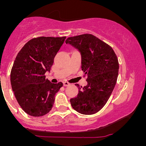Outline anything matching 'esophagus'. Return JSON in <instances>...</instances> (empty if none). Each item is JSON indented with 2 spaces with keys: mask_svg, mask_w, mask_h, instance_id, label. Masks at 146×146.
Segmentation results:
<instances>
[{
  "mask_svg": "<svg viewBox=\"0 0 146 146\" xmlns=\"http://www.w3.org/2000/svg\"><path fill=\"white\" fill-rule=\"evenodd\" d=\"M70 84L68 82H63V86H69Z\"/></svg>",
  "mask_w": 146,
  "mask_h": 146,
  "instance_id": "1",
  "label": "esophagus"
}]
</instances>
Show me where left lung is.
<instances>
[{"label":"left lung","instance_id":"8db88e82","mask_svg":"<svg viewBox=\"0 0 146 146\" xmlns=\"http://www.w3.org/2000/svg\"><path fill=\"white\" fill-rule=\"evenodd\" d=\"M65 42L80 51L82 69L88 82L84 87L75 84L80 90L70 100L72 107L83 115L98 113L108 102L116 84L119 72L116 54L110 45L89 33L70 37Z\"/></svg>","mask_w":146,"mask_h":146}]
</instances>
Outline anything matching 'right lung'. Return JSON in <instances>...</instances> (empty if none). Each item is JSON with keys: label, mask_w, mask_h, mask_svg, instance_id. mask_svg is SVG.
Wrapping results in <instances>:
<instances>
[{"label": "right lung", "mask_w": 146, "mask_h": 146, "mask_svg": "<svg viewBox=\"0 0 146 146\" xmlns=\"http://www.w3.org/2000/svg\"><path fill=\"white\" fill-rule=\"evenodd\" d=\"M66 37H38L24 45L18 53L10 74L11 88L18 103L33 117L47 114L53 107L55 95L63 86L45 78Z\"/></svg>", "instance_id": "add662e5"}]
</instances>
